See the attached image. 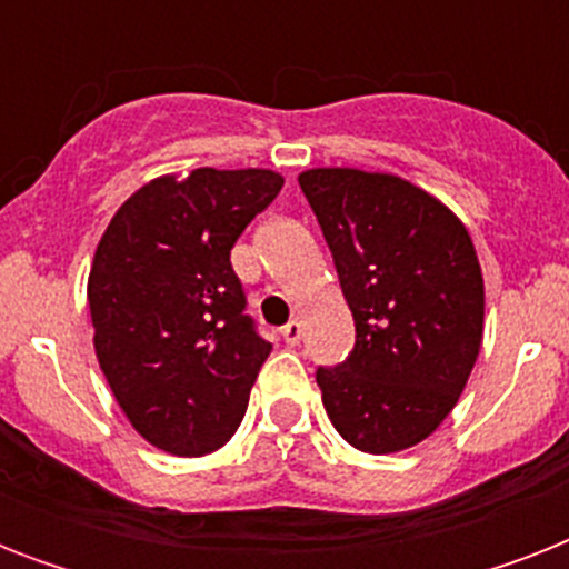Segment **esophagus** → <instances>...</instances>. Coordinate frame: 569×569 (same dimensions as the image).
<instances>
[{
  "instance_id": "obj_1",
  "label": "esophagus",
  "mask_w": 569,
  "mask_h": 569,
  "mask_svg": "<svg viewBox=\"0 0 569 569\" xmlns=\"http://www.w3.org/2000/svg\"><path fill=\"white\" fill-rule=\"evenodd\" d=\"M280 333H283V339L289 342V346H298V342L303 339V325L298 319H292L283 330H280Z\"/></svg>"
}]
</instances>
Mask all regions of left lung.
<instances>
[{"label":"left lung","mask_w":569,"mask_h":569,"mask_svg":"<svg viewBox=\"0 0 569 569\" xmlns=\"http://www.w3.org/2000/svg\"><path fill=\"white\" fill-rule=\"evenodd\" d=\"M355 316L346 363L316 383L342 440L405 451L455 410L485 339V277L458 214L396 173H298Z\"/></svg>","instance_id":"obj_1"}]
</instances>
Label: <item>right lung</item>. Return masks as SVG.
Returning <instances> with one entry per match:
<instances>
[{"instance_id": "obj_1", "label": "right lung", "mask_w": 569, "mask_h": 569, "mask_svg": "<svg viewBox=\"0 0 569 569\" xmlns=\"http://www.w3.org/2000/svg\"><path fill=\"white\" fill-rule=\"evenodd\" d=\"M280 189L268 168L164 173L123 200L97 244L93 351L129 425L168 455L221 449L248 410L271 346L241 312L230 250Z\"/></svg>"}]
</instances>
